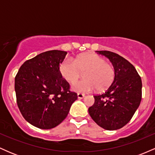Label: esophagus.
Instances as JSON below:
<instances>
[{
    "label": "esophagus",
    "instance_id": "obj_1",
    "mask_svg": "<svg viewBox=\"0 0 155 155\" xmlns=\"http://www.w3.org/2000/svg\"><path fill=\"white\" fill-rule=\"evenodd\" d=\"M84 94H81V93H78L77 94V97L79 99H82V98H84Z\"/></svg>",
    "mask_w": 155,
    "mask_h": 155
}]
</instances>
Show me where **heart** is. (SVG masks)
Instances as JSON below:
<instances>
[{"instance_id":"b5f03b06","label":"heart","mask_w":155,"mask_h":155,"mask_svg":"<svg viewBox=\"0 0 155 155\" xmlns=\"http://www.w3.org/2000/svg\"><path fill=\"white\" fill-rule=\"evenodd\" d=\"M84 74V79L71 84V90L79 93H87L97 89L103 90L113 82L115 71L111 64L106 63L102 57L86 53L76 57L75 59L66 58L59 65L62 77L68 82H73L79 78L80 71Z\"/></svg>"}]
</instances>
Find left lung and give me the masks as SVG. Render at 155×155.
<instances>
[{
	"label": "left lung",
	"instance_id": "1",
	"mask_svg": "<svg viewBox=\"0 0 155 155\" xmlns=\"http://www.w3.org/2000/svg\"><path fill=\"white\" fill-rule=\"evenodd\" d=\"M96 51L110 60L115 76L106 92L94 95L95 103L88 111L102 128L115 130L128 123L139 106L141 79L135 67L120 55L109 51Z\"/></svg>",
	"mask_w": 155,
	"mask_h": 155
}]
</instances>
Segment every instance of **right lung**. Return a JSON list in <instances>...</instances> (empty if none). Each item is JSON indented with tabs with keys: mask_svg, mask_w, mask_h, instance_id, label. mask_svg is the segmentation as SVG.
I'll list each match as a JSON object with an SVG mask.
<instances>
[{
	"mask_svg": "<svg viewBox=\"0 0 155 155\" xmlns=\"http://www.w3.org/2000/svg\"><path fill=\"white\" fill-rule=\"evenodd\" d=\"M67 53L60 50L41 53L25 62L15 77L19 111L27 122L38 128L51 129L60 124L77 99L59 71Z\"/></svg>",
	"mask_w": 155,
	"mask_h": 155,
	"instance_id": "add662e5",
	"label": "right lung"
}]
</instances>
